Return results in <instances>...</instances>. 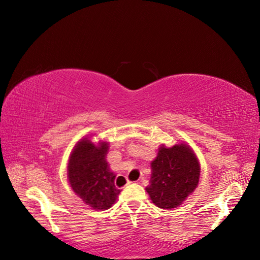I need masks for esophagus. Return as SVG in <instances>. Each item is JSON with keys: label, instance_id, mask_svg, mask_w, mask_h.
<instances>
[{"label": "esophagus", "instance_id": "34e87169", "mask_svg": "<svg viewBox=\"0 0 260 260\" xmlns=\"http://www.w3.org/2000/svg\"><path fill=\"white\" fill-rule=\"evenodd\" d=\"M142 180H144V179H142ZM131 183H132V182L129 180H126V184H131Z\"/></svg>", "mask_w": 260, "mask_h": 260}]
</instances>
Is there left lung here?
<instances>
[{
	"mask_svg": "<svg viewBox=\"0 0 260 260\" xmlns=\"http://www.w3.org/2000/svg\"><path fill=\"white\" fill-rule=\"evenodd\" d=\"M151 168L152 176L146 191L158 208H178L198 186L200 164L185 144L159 147Z\"/></svg>",
	"mask_w": 260,
	"mask_h": 260,
	"instance_id": "8db88e82",
	"label": "left lung"
}]
</instances>
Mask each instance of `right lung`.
<instances>
[{"instance_id":"right-lung-1","label":"right lung","mask_w":260,"mask_h":260,"mask_svg":"<svg viewBox=\"0 0 260 260\" xmlns=\"http://www.w3.org/2000/svg\"><path fill=\"white\" fill-rule=\"evenodd\" d=\"M107 152V143L95 145L84 139L75 146L68 164L70 186L95 210L109 209L120 193L115 185L116 175L110 172L105 157Z\"/></svg>"}]
</instances>
